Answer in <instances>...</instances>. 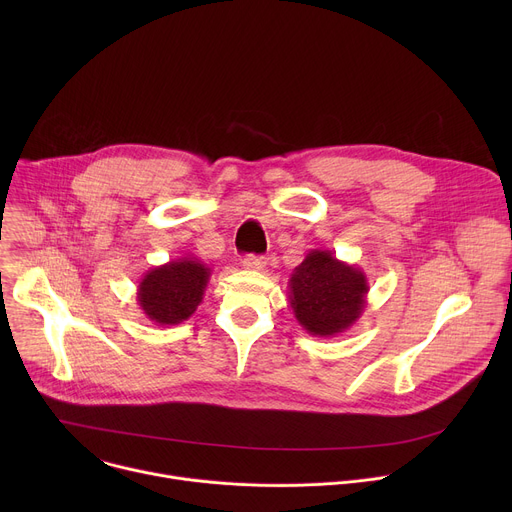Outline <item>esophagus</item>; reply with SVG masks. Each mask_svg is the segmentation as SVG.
<instances>
[{
    "mask_svg": "<svg viewBox=\"0 0 512 512\" xmlns=\"http://www.w3.org/2000/svg\"><path fill=\"white\" fill-rule=\"evenodd\" d=\"M265 265H267V261L263 257H257V255H247L243 259V267L249 269V271H261Z\"/></svg>",
    "mask_w": 512,
    "mask_h": 512,
    "instance_id": "obj_1",
    "label": "esophagus"
}]
</instances>
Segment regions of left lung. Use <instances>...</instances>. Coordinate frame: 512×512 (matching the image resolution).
<instances>
[{"label":"left lung","instance_id":"left-lung-1","mask_svg":"<svg viewBox=\"0 0 512 512\" xmlns=\"http://www.w3.org/2000/svg\"><path fill=\"white\" fill-rule=\"evenodd\" d=\"M287 287L296 320L320 338L346 332L362 316L369 294L364 271L326 249H312L291 273Z\"/></svg>","mask_w":512,"mask_h":512}]
</instances>
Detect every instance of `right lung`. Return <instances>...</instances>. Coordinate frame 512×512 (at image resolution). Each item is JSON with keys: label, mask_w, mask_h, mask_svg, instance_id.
Instances as JSON below:
<instances>
[{"label": "right lung", "mask_w": 512, "mask_h": 512, "mask_svg": "<svg viewBox=\"0 0 512 512\" xmlns=\"http://www.w3.org/2000/svg\"><path fill=\"white\" fill-rule=\"evenodd\" d=\"M210 267L196 257H180L150 269L137 285V304L156 326L188 320L202 302Z\"/></svg>", "instance_id": "right-lung-1"}]
</instances>
